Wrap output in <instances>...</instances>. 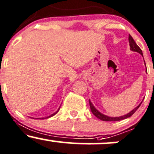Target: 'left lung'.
Returning <instances> with one entry per match:
<instances>
[{
	"instance_id": "1",
	"label": "left lung",
	"mask_w": 154,
	"mask_h": 154,
	"mask_svg": "<svg viewBox=\"0 0 154 154\" xmlns=\"http://www.w3.org/2000/svg\"><path fill=\"white\" fill-rule=\"evenodd\" d=\"M129 43H130V50L132 51H135V52L139 53L140 54H141L143 56L142 50H141V49L140 48V47L138 46V45L136 44L135 40H134V39L132 38V37L130 35H129ZM89 102H90V106H91V110L92 111V113H93V114H94V115L96 116L97 118H98L99 119L103 120V121H106V122L120 121V120H122V119H127V118H128V117H130V116H131L132 114H133L136 111H137V109H138V108L140 107V104H141V103H140L139 106H137L136 107L135 109H134L133 110L130 111L129 114H126V115H124L122 116H119V117H110V116H106V115H104V114H101V113H100L99 111H98L94 106H93V105L92 104V103L91 101H90V100H89Z\"/></svg>"
}]
</instances>
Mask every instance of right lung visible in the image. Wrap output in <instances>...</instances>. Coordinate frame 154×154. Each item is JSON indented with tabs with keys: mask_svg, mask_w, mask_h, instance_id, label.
I'll list each match as a JSON object with an SVG mask.
<instances>
[{
	"mask_svg": "<svg viewBox=\"0 0 154 154\" xmlns=\"http://www.w3.org/2000/svg\"><path fill=\"white\" fill-rule=\"evenodd\" d=\"M59 109H60V107H59ZM59 110H58L57 111H56V112H55V113H54V114H51V116H48V117H47V118H49V117H51V116H54V115H55V114H56V113H57V112H58V111H59ZM42 119H43V118H42Z\"/></svg>",
	"mask_w": 154,
	"mask_h": 154,
	"instance_id": "obj_1",
	"label": "right lung"
}]
</instances>
